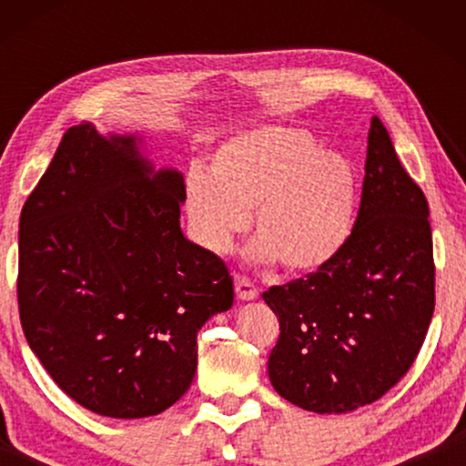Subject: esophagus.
<instances>
[{
  "label": "esophagus",
  "instance_id": "obj_1",
  "mask_svg": "<svg viewBox=\"0 0 466 466\" xmlns=\"http://www.w3.org/2000/svg\"><path fill=\"white\" fill-rule=\"evenodd\" d=\"M235 290L241 301H254L258 297V289L244 276H235Z\"/></svg>",
  "mask_w": 466,
  "mask_h": 466
}]
</instances>
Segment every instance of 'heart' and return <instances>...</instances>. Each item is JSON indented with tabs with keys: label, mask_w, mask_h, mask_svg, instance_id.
<instances>
[{
	"label": "heart",
	"mask_w": 466,
	"mask_h": 466,
	"mask_svg": "<svg viewBox=\"0 0 466 466\" xmlns=\"http://www.w3.org/2000/svg\"><path fill=\"white\" fill-rule=\"evenodd\" d=\"M356 195L359 177L343 152L320 148L301 129L260 127L220 144L209 171H188L184 209L190 238L214 257L233 250L252 212L250 258L311 273L350 239Z\"/></svg>",
	"instance_id": "obj_1"
}]
</instances>
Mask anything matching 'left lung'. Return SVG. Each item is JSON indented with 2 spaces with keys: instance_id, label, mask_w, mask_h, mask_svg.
<instances>
[{
  "instance_id": "1",
  "label": "left lung",
  "mask_w": 466,
  "mask_h": 466,
  "mask_svg": "<svg viewBox=\"0 0 466 466\" xmlns=\"http://www.w3.org/2000/svg\"><path fill=\"white\" fill-rule=\"evenodd\" d=\"M367 139L346 246L309 276L263 292L279 318L271 386L314 413L354 411L390 390L416 360L435 309L429 203L378 116Z\"/></svg>"
}]
</instances>
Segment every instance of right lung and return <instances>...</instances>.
<instances>
[{
	"mask_svg": "<svg viewBox=\"0 0 466 466\" xmlns=\"http://www.w3.org/2000/svg\"><path fill=\"white\" fill-rule=\"evenodd\" d=\"M184 176L139 133L63 136L18 222V311L29 348L88 411L157 416L193 384L197 333L233 305L218 257L184 238Z\"/></svg>",
	"mask_w": 466,
	"mask_h": 466,
	"instance_id": "add662e5",
	"label": "right lung"
}]
</instances>
